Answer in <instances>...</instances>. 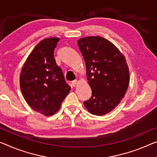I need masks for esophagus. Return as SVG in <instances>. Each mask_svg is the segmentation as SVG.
Masks as SVG:
<instances>
[{"instance_id": "34e87169", "label": "esophagus", "mask_w": 157, "mask_h": 157, "mask_svg": "<svg viewBox=\"0 0 157 157\" xmlns=\"http://www.w3.org/2000/svg\"><path fill=\"white\" fill-rule=\"evenodd\" d=\"M77 83H78V81L77 80H74L71 82V85L74 87H75L77 85Z\"/></svg>"}]
</instances>
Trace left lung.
Instances as JSON below:
<instances>
[{
  "mask_svg": "<svg viewBox=\"0 0 157 157\" xmlns=\"http://www.w3.org/2000/svg\"><path fill=\"white\" fill-rule=\"evenodd\" d=\"M78 45L92 90L84 105L90 114L105 115L119 105L127 91L130 79L126 57L112 43L99 36L81 38Z\"/></svg>",
  "mask_w": 157,
  "mask_h": 157,
  "instance_id": "left-lung-1",
  "label": "left lung"
}]
</instances>
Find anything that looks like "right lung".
Segmentation results:
<instances>
[{
  "mask_svg": "<svg viewBox=\"0 0 157 157\" xmlns=\"http://www.w3.org/2000/svg\"><path fill=\"white\" fill-rule=\"evenodd\" d=\"M59 38L43 39L36 45L24 64L20 85L26 102L33 110L52 116L71 90L54 57Z\"/></svg>",
  "mask_w": 157,
  "mask_h": 157,
  "instance_id": "obj_1",
  "label": "right lung"
}]
</instances>
